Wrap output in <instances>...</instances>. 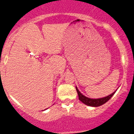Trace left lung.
Returning a JSON list of instances; mask_svg holds the SVG:
<instances>
[{
	"label": "left lung",
	"instance_id": "obj_1",
	"mask_svg": "<svg viewBox=\"0 0 134 134\" xmlns=\"http://www.w3.org/2000/svg\"><path fill=\"white\" fill-rule=\"evenodd\" d=\"M76 89L78 93V95H79V100L81 101V102L83 103L85 105H88V106H91V107H99L100 105H103L105 103H107L110 99H111L112 97H113V94H115V93L116 92V91L115 92H113V93H111L109 95L107 96V97H105L103 98H99V99H91V98L86 97V96L83 95L80 93V91H79L78 88L76 86Z\"/></svg>",
	"mask_w": 134,
	"mask_h": 134
}]
</instances>
